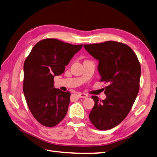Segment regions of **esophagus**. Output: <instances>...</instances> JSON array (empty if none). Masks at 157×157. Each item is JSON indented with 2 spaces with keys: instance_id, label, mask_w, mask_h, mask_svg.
I'll return each mask as SVG.
<instances>
[{
  "instance_id": "obj_1",
  "label": "esophagus",
  "mask_w": 157,
  "mask_h": 157,
  "mask_svg": "<svg viewBox=\"0 0 157 157\" xmlns=\"http://www.w3.org/2000/svg\"><path fill=\"white\" fill-rule=\"evenodd\" d=\"M78 97L80 98H88V95L85 93H78Z\"/></svg>"
}]
</instances>
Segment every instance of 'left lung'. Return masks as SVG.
I'll return each mask as SVG.
<instances>
[{"label":"left lung","instance_id":"left-lung-1","mask_svg":"<svg viewBox=\"0 0 157 157\" xmlns=\"http://www.w3.org/2000/svg\"><path fill=\"white\" fill-rule=\"evenodd\" d=\"M87 52L98 60L101 81L106 98L99 100L92 96L95 105L89 114L91 123L97 129L109 130L119 125L132 108L139 90L141 66L130 47L115 41L84 44Z\"/></svg>","mask_w":157,"mask_h":157}]
</instances>
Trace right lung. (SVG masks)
<instances>
[{
  "label": "right lung",
  "instance_id": "obj_1",
  "mask_svg": "<svg viewBox=\"0 0 157 157\" xmlns=\"http://www.w3.org/2000/svg\"><path fill=\"white\" fill-rule=\"evenodd\" d=\"M82 46L44 39L33 47L25 59V98L31 114L44 126H56L67 115L71 93L54 87L53 79L64 73L65 67Z\"/></svg>",
  "mask_w": 157,
  "mask_h": 157
}]
</instances>
